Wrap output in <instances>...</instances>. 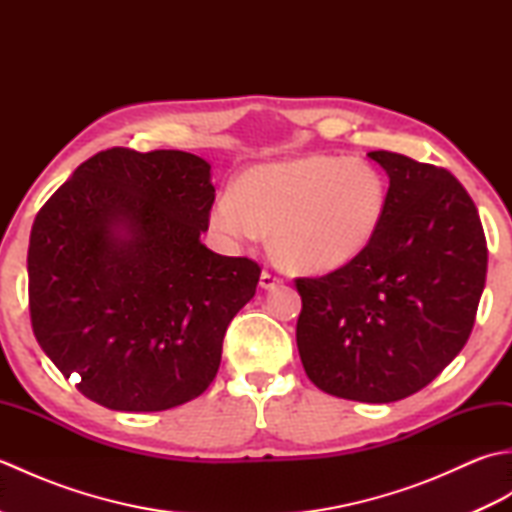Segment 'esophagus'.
<instances>
[{"label":"esophagus","instance_id":"34e87169","mask_svg":"<svg viewBox=\"0 0 512 512\" xmlns=\"http://www.w3.org/2000/svg\"><path fill=\"white\" fill-rule=\"evenodd\" d=\"M281 284H284V279L273 275V273H268V270H264L262 277H259V286H262L264 290H273V288H277Z\"/></svg>","mask_w":512,"mask_h":512}]
</instances>
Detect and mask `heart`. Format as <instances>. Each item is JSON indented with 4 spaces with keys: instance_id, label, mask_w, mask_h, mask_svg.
I'll return each instance as SVG.
<instances>
[{
    "instance_id": "heart-1",
    "label": "heart",
    "mask_w": 512,
    "mask_h": 512,
    "mask_svg": "<svg viewBox=\"0 0 512 512\" xmlns=\"http://www.w3.org/2000/svg\"><path fill=\"white\" fill-rule=\"evenodd\" d=\"M387 213L380 173L356 158L308 154L248 167L217 198L211 228L233 242L270 233L275 262L295 273H332L372 246Z\"/></svg>"
}]
</instances>
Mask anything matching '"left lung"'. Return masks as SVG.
Returning a JSON list of instances; mask_svg holds the SVG:
<instances>
[{
  "instance_id": "left-lung-1",
  "label": "left lung",
  "mask_w": 512,
  "mask_h": 512,
  "mask_svg": "<svg viewBox=\"0 0 512 512\" xmlns=\"http://www.w3.org/2000/svg\"><path fill=\"white\" fill-rule=\"evenodd\" d=\"M367 156L389 176L385 222L354 264L295 279L297 347L325 394L394 402L427 387L469 341L488 248L453 173L394 151Z\"/></svg>"
}]
</instances>
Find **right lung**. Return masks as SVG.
Instances as JSON below:
<instances>
[{"label": "right lung", "instance_id": "add662e5", "mask_svg": "<svg viewBox=\"0 0 512 512\" xmlns=\"http://www.w3.org/2000/svg\"><path fill=\"white\" fill-rule=\"evenodd\" d=\"M211 165L176 149L99 151L41 206L28 306L41 350L85 398L165 411L198 398L262 268L206 248Z\"/></svg>", "mask_w": 512, "mask_h": 512}]
</instances>
